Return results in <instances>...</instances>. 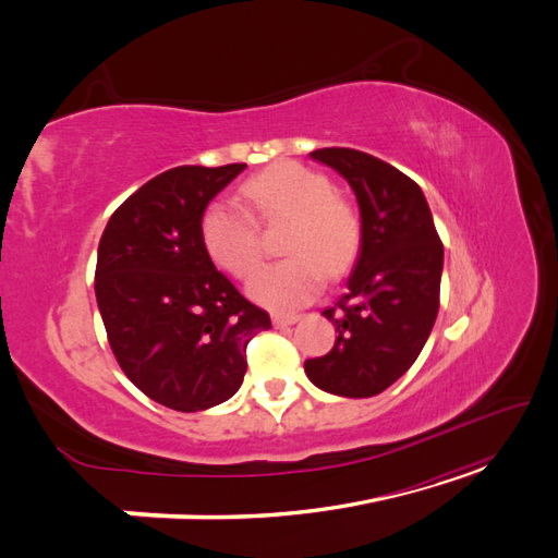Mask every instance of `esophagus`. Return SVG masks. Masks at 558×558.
<instances>
[{"instance_id":"obj_1","label":"esophagus","mask_w":558,"mask_h":558,"mask_svg":"<svg viewBox=\"0 0 558 558\" xmlns=\"http://www.w3.org/2000/svg\"><path fill=\"white\" fill-rule=\"evenodd\" d=\"M272 320L277 328H286V326H293L300 320V314H272Z\"/></svg>"}]
</instances>
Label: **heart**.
Here are the masks:
<instances>
[{
	"mask_svg": "<svg viewBox=\"0 0 558 558\" xmlns=\"http://www.w3.org/2000/svg\"><path fill=\"white\" fill-rule=\"evenodd\" d=\"M246 213L230 202H211L202 214L199 234L209 258L238 279L260 263L258 221L289 218L283 251L289 258L260 267L248 281V293L272 310H298L324 289L326 272L342 275L361 246L356 207L332 193L326 174L293 160L265 167L242 183Z\"/></svg>",
	"mask_w": 558,
	"mask_h": 558,
	"instance_id": "1",
	"label": "heart"
}]
</instances>
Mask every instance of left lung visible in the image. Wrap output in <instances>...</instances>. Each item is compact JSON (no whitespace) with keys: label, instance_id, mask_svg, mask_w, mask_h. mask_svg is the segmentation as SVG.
Masks as SVG:
<instances>
[{"label":"left lung","instance_id":"left-lung-1","mask_svg":"<svg viewBox=\"0 0 558 558\" xmlns=\"http://www.w3.org/2000/svg\"><path fill=\"white\" fill-rule=\"evenodd\" d=\"M312 160L344 177L361 209V251L347 289L324 316L337 340L305 373L320 391L369 398L418 359L440 310L445 248L424 191L393 165L353 148H318Z\"/></svg>","mask_w":558,"mask_h":558}]
</instances>
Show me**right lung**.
I'll return each instance as SVG.
<instances>
[{
	"instance_id": "add662e5",
	"label": "right lung",
	"mask_w": 558,
	"mask_h": 558,
	"mask_svg": "<svg viewBox=\"0 0 558 558\" xmlns=\"http://www.w3.org/2000/svg\"><path fill=\"white\" fill-rule=\"evenodd\" d=\"M244 167L158 174L113 211L99 240L95 295L113 356L142 393L177 412L238 393L248 340L272 328L218 272L199 234L207 205Z\"/></svg>"
}]
</instances>
